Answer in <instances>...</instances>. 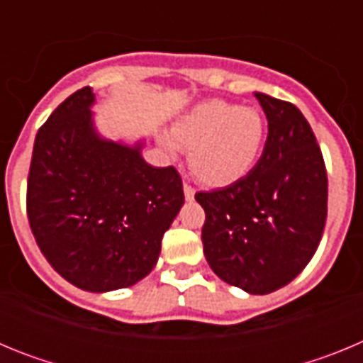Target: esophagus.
Returning <instances> with one entry per match:
<instances>
[{
  "label": "esophagus",
  "mask_w": 363,
  "mask_h": 363,
  "mask_svg": "<svg viewBox=\"0 0 363 363\" xmlns=\"http://www.w3.org/2000/svg\"><path fill=\"white\" fill-rule=\"evenodd\" d=\"M184 194H185V200L187 201H192L194 200V194H196V191L191 187V185L184 184Z\"/></svg>",
  "instance_id": "obj_1"
}]
</instances>
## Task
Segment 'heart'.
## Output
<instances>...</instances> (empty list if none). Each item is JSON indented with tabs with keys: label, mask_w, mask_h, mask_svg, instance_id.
<instances>
[{
	"label": "heart",
	"mask_w": 363,
	"mask_h": 363,
	"mask_svg": "<svg viewBox=\"0 0 363 363\" xmlns=\"http://www.w3.org/2000/svg\"><path fill=\"white\" fill-rule=\"evenodd\" d=\"M267 120L258 108L223 99L194 105L160 138L167 152L189 150V169L207 187H229L245 178L267 143Z\"/></svg>",
	"instance_id": "b5f03b06"
}]
</instances>
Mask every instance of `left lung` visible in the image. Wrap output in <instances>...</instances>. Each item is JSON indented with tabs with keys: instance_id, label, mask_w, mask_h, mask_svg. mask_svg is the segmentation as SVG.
<instances>
[{
	"instance_id": "1",
	"label": "left lung",
	"mask_w": 363,
	"mask_h": 363,
	"mask_svg": "<svg viewBox=\"0 0 363 363\" xmlns=\"http://www.w3.org/2000/svg\"><path fill=\"white\" fill-rule=\"evenodd\" d=\"M267 116L256 167L229 187L198 192L203 255L216 277L269 294L303 271L322 240L327 172L311 125L289 101L255 92Z\"/></svg>"
}]
</instances>
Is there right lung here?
<instances>
[{
  "instance_id": "right-lung-1",
  "label": "right lung",
  "mask_w": 363,
  "mask_h": 363,
  "mask_svg": "<svg viewBox=\"0 0 363 363\" xmlns=\"http://www.w3.org/2000/svg\"><path fill=\"white\" fill-rule=\"evenodd\" d=\"M94 101L91 86L74 92L38 130L27 214L57 274L108 293L152 271L185 200L174 167L149 165L143 142H112L96 130Z\"/></svg>"
}]
</instances>
